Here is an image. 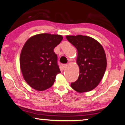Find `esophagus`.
<instances>
[{
	"label": "esophagus",
	"instance_id": "1",
	"mask_svg": "<svg viewBox=\"0 0 125 125\" xmlns=\"http://www.w3.org/2000/svg\"><path fill=\"white\" fill-rule=\"evenodd\" d=\"M67 64H62V67H63V69H66V67H67Z\"/></svg>",
	"mask_w": 125,
	"mask_h": 125
}]
</instances>
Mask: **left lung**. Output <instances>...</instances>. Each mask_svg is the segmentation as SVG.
<instances>
[{
  "label": "left lung",
  "instance_id": "1",
  "mask_svg": "<svg viewBox=\"0 0 125 125\" xmlns=\"http://www.w3.org/2000/svg\"><path fill=\"white\" fill-rule=\"evenodd\" d=\"M66 39L77 50V64L80 68L78 80L71 83L79 93L94 89L102 80L107 67L103 47L95 39L87 36H66Z\"/></svg>",
  "mask_w": 125,
  "mask_h": 125
}]
</instances>
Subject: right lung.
<instances>
[{
  "label": "right lung",
  "instance_id": "1",
  "mask_svg": "<svg viewBox=\"0 0 125 125\" xmlns=\"http://www.w3.org/2000/svg\"><path fill=\"white\" fill-rule=\"evenodd\" d=\"M62 39L59 34H38L30 37L23 45L20 58L21 70L25 81L36 91L51 87L61 73L53 49Z\"/></svg>",
  "mask_w": 125,
  "mask_h": 125
}]
</instances>
